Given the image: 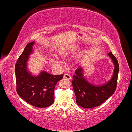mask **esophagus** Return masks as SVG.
Returning <instances> with one entry per match:
<instances>
[{
  "label": "esophagus",
  "instance_id": "esophagus-1",
  "mask_svg": "<svg viewBox=\"0 0 132 132\" xmlns=\"http://www.w3.org/2000/svg\"><path fill=\"white\" fill-rule=\"evenodd\" d=\"M64 78H65V79H71V76L70 75L67 74V73H65V74L64 75Z\"/></svg>",
  "mask_w": 132,
  "mask_h": 132
}]
</instances>
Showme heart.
I'll return each mask as SVG.
<instances>
[{
	"label": "heart",
	"mask_w": 132,
	"mask_h": 132,
	"mask_svg": "<svg viewBox=\"0 0 132 132\" xmlns=\"http://www.w3.org/2000/svg\"><path fill=\"white\" fill-rule=\"evenodd\" d=\"M57 54L59 57L61 58H64L66 57L69 54H70V50L67 48H60L59 50H57ZM51 62H52V64L54 66H59L60 64H61V62H60L59 60L55 59H53L51 60Z\"/></svg>",
	"instance_id": "obj_1"
}]
</instances>
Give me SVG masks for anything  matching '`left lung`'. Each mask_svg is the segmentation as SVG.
Listing matches in <instances>:
<instances>
[{
  "label": "left lung",
  "instance_id": "obj_1",
  "mask_svg": "<svg viewBox=\"0 0 132 132\" xmlns=\"http://www.w3.org/2000/svg\"><path fill=\"white\" fill-rule=\"evenodd\" d=\"M108 55L112 59L115 68L112 78L107 84L100 86L89 84L84 77L82 67H80L75 71L72 84L76 96V102L80 107L86 108L97 107L114 93L117 86L119 64L111 52Z\"/></svg>",
  "mask_w": 132,
  "mask_h": 132
}]
</instances>
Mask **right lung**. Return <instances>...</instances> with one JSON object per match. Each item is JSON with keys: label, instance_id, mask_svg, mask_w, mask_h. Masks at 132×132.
<instances>
[{"label": "right lung", "instance_id": "right-lung-1", "mask_svg": "<svg viewBox=\"0 0 132 132\" xmlns=\"http://www.w3.org/2000/svg\"><path fill=\"white\" fill-rule=\"evenodd\" d=\"M34 42L27 44L15 65L16 90L18 95L31 105L46 108L54 103V90L63 74L53 75L42 71L36 77L27 70L29 55L32 52Z\"/></svg>", "mask_w": 132, "mask_h": 132}]
</instances>
